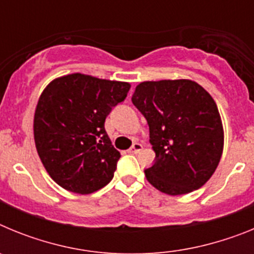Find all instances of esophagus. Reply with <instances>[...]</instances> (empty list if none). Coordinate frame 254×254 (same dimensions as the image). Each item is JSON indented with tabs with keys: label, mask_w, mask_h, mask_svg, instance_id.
Segmentation results:
<instances>
[{
	"label": "esophagus",
	"mask_w": 254,
	"mask_h": 254,
	"mask_svg": "<svg viewBox=\"0 0 254 254\" xmlns=\"http://www.w3.org/2000/svg\"><path fill=\"white\" fill-rule=\"evenodd\" d=\"M141 150H142V145L138 142H134L133 145L128 149V152L129 154H137V152H140Z\"/></svg>",
	"instance_id": "esophagus-1"
}]
</instances>
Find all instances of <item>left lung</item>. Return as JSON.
<instances>
[{"label": "left lung", "mask_w": 254, "mask_h": 254, "mask_svg": "<svg viewBox=\"0 0 254 254\" xmlns=\"http://www.w3.org/2000/svg\"><path fill=\"white\" fill-rule=\"evenodd\" d=\"M132 103L146 118L155 151L145 169L150 185L170 196L202 187L216 170L224 131L216 103L190 80L145 81Z\"/></svg>", "instance_id": "left-lung-1"}]
</instances>
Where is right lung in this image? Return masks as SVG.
Segmentation results:
<instances>
[{
    "mask_svg": "<svg viewBox=\"0 0 254 254\" xmlns=\"http://www.w3.org/2000/svg\"><path fill=\"white\" fill-rule=\"evenodd\" d=\"M129 87L128 82L71 73L44 89L34 114V140L40 160L58 186L89 194L112 181L121 154L104 123Z\"/></svg>",
    "mask_w": 254,
    "mask_h": 254,
    "instance_id": "add662e5",
    "label": "right lung"
}]
</instances>
